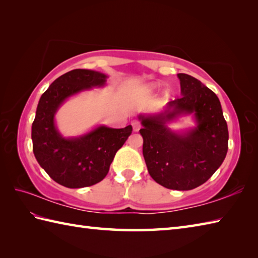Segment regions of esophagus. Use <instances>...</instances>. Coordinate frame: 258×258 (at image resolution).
Listing matches in <instances>:
<instances>
[{"instance_id": "obj_1", "label": "esophagus", "mask_w": 258, "mask_h": 258, "mask_svg": "<svg viewBox=\"0 0 258 258\" xmlns=\"http://www.w3.org/2000/svg\"><path fill=\"white\" fill-rule=\"evenodd\" d=\"M131 124H133L134 131H136V133H137V131H139V129H140L141 125H140V122L138 121V120H134V121L131 122Z\"/></svg>"}]
</instances>
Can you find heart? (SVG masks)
Instances as JSON below:
<instances>
[{"mask_svg":"<svg viewBox=\"0 0 258 258\" xmlns=\"http://www.w3.org/2000/svg\"><path fill=\"white\" fill-rule=\"evenodd\" d=\"M159 87L158 85H156V84H153V85H151L150 86V90H154V89H157Z\"/></svg>","mask_w":258,"mask_h":258,"instance_id":"heart-1","label":"heart"}]
</instances>
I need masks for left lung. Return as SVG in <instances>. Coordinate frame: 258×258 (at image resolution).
Here are the masks:
<instances>
[{
	"mask_svg": "<svg viewBox=\"0 0 258 258\" xmlns=\"http://www.w3.org/2000/svg\"><path fill=\"white\" fill-rule=\"evenodd\" d=\"M181 98L162 111L140 113L142 153L152 179L171 190H192L207 182L224 161L228 148L227 123L217 96L199 79L177 74ZM192 115L195 127L172 131L167 124Z\"/></svg>",
	"mask_w": 258,
	"mask_h": 258,
	"instance_id": "8db88e82",
	"label": "left lung"
}]
</instances>
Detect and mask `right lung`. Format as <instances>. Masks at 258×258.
Returning a JSON list of instances; mask_svg holds the SVG:
<instances>
[{"mask_svg": "<svg viewBox=\"0 0 258 258\" xmlns=\"http://www.w3.org/2000/svg\"><path fill=\"white\" fill-rule=\"evenodd\" d=\"M107 78L100 72L74 70L55 79L39 98L32 124L33 152L45 172L62 186L78 188L100 182L133 133L130 124L121 129L99 124L76 137H64L57 129L55 116L60 106L83 91L105 87Z\"/></svg>", "mask_w": 258, "mask_h": 258, "instance_id": "obj_1", "label": "right lung"}]
</instances>
